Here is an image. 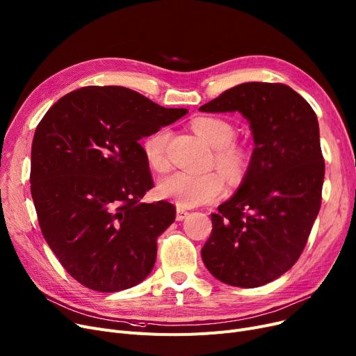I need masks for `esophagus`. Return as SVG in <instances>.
<instances>
[{
	"instance_id": "1",
	"label": "esophagus",
	"mask_w": 356,
	"mask_h": 356,
	"mask_svg": "<svg viewBox=\"0 0 356 356\" xmlns=\"http://www.w3.org/2000/svg\"><path fill=\"white\" fill-rule=\"evenodd\" d=\"M188 215H189V211H186V209H183V208L176 209V220L177 221H183Z\"/></svg>"
}]
</instances>
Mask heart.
<instances>
[{"mask_svg": "<svg viewBox=\"0 0 356 356\" xmlns=\"http://www.w3.org/2000/svg\"><path fill=\"white\" fill-rule=\"evenodd\" d=\"M192 129L213 148V161L220 172L231 183L241 181L249 167V152L245 147L234 141L236 128L233 123L215 116H200L192 120ZM167 141L168 131L160 129L149 135L144 143L147 161L157 172H165L168 168L165 157ZM224 191V177L215 172L207 175L176 172L159 184V192L163 197L172 199L183 208L212 202L222 196Z\"/></svg>", "mask_w": 356, "mask_h": 356, "instance_id": "obj_1", "label": "heart"}]
</instances>
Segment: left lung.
Returning <instances> with one entry per match:
<instances>
[{"label":"left lung","mask_w":356,"mask_h":356,"mask_svg":"<svg viewBox=\"0 0 356 356\" xmlns=\"http://www.w3.org/2000/svg\"><path fill=\"white\" fill-rule=\"evenodd\" d=\"M199 111L240 112L254 141L238 191L211 215L202 260L224 284L261 286L298 260L320 211L324 160L317 116L280 83L238 84Z\"/></svg>","instance_id":"obj_1"}]
</instances>
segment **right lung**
Returning a JSON list of instances; mask_svg holds the SVG:
<instances>
[{"instance_id":"right-lung-1","label":"right lung","mask_w":356,"mask_h":356,"mask_svg":"<svg viewBox=\"0 0 356 356\" xmlns=\"http://www.w3.org/2000/svg\"><path fill=\"white\" fill-rule=\"evenodd\" d=\"M186 113L127 87L88 86L39 122L30 191L46 243L81 285L118 292L152 270L157 238L176 208L141 202L154 181L138 141Z\"/></svg>"}]
</instances>
